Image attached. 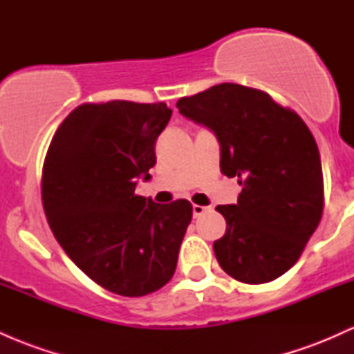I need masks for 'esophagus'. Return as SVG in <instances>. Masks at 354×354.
I'll list each match as a JSON object with an SVG mask.
<instances>
[{"label":"esophagus","instance_id":"esophagus-1","mask_svg":"<svg viewBox=\"0 0 354 354\" xmlns=\"http://www.w3.org/2000/svg\"><path fill=\"white\" fill-rule=\"evenodd\" d=\"M206 209H208V208H206V206H201V205H193V214H194V216H201V214L205 213Z\"/></svg>","mask_w":354,"mask_h":354}]
</instances>
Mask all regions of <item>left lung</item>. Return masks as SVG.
<instances>
[{
	"label": "left lung",
	"mask_w": 354,
	"mask_h": 354,
	"mask_svg": "<svg viewBox=\"0 0 354 354\" xmlns=\"http://www.w3.org/2000/svg\"><path fill=\"white\" fill-rule=\"evenodd\" d=\"M183 116L208 126L221 146V173L243 186L219 205V266L248 284L273 281L301 256L324 206L323 169L310 128L261 89L221 83L178 100Z\"/></svg>",
	"instance_id": "8db88e82"
}]
</instances>
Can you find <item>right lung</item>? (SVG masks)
Wrapping results in <instances>:
<instances>
[{
  "mask_svg": "<svg viewBox=\"0 0 354 354\" xmlns=\"http://www.w3.org/2000/svg\"><path fill=\"white\" fill-rule=\"evenodd\" d=\"M171 113L166 103H84L64 118L44 158L41 198L53 234L111 293L149 295L176 270L193 206L135 193L138 178H151L154 145Z\"/></svg>",
  "mask_w": 354,
  "mask_h": 354,
  "instance_id": "obj_1",
  "label": "right lung"
}]
</instances>
